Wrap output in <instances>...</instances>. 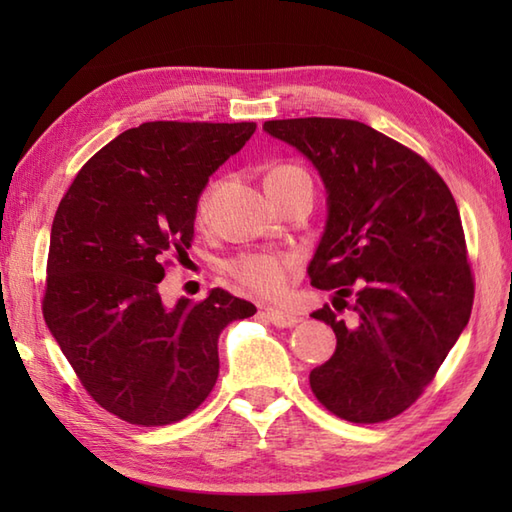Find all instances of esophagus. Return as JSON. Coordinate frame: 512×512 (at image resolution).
<instances>
[{
  "label": "esophagus",
  "mask_w": 512,
  "mask_h": 512,
  "mask_svg": "<svg viewBox=\"0 0 512 512\" xmlns=\"http://www.w3.org/2000/svg\"><path fill=\"white\" fill-rule=\"evenodd\" d=\"M266 317L270 319V323L277 325V328H295L299 323V317L292 312H284V310H275V308H268L266 310Z\"/></svg>",
  "instance_id": "1"
}]
</instances>
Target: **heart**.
<instances>
[{
	"instance_id": "obj_1",
	"label": "heart",
	"mask_w": 512,
	"mask_h": 512,
	"mask_svg": "<svg viewBox=\"0 0 512 512\" xmlns=\"http://www.w3.org/2000/svg\"><path fill=\"white\" fill-rule=\"evenodd\" d=\"M264 182H266V191L275 202L301 187H312L308 171L299 165H292V162H279V165L270 167ZM213 193H215V184H211V187L202 193L200 204H198L200 215L209 211ZM295 270H297L295 257L270 255V253H246L231 259V264H228V273H231V277L239 286L264 299L284 297L290 286V279L295 275Z\"/></svg>"
}]
</instances>
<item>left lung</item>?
<instances>
[{
    "label": "left lung",
    "instance_id": "obj_1",
    "mask_svg": "<svg viewBox=\"0 0 512 512\" xmlns=\"http://www.w3.org/2000/svg\"><path fill=\"white\" fill-rule=\"evenodd\" d=\"M264 129L310 158L328 189L308 275L334 299L310 317L334 330L336 352L310 372L312 394L343 420L396 418L436 378L471 317L458 204L427 160L365 123L312 116Z\"/></svg>",
    "mask_w": 512,
    "mask_h": 512
}]
</instances>
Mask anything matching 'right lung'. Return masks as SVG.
Returning <instances> with one entry per match:
<instances>
[{"label": "right lung", "instance_id": "obj_1", "mask_svg": "<svg viewBox=\"0 0 512 512\" xmlns=\"http://www.w3.org/2000/svg\"><path fill=\"white\" fill-rule=\"evenodd\" d=\"M255 123L154 121L76 173L54 213L43 319L85 391L114 416L162 427L198 409L220 374L217 339L257 308L213 288L165 308L169 257H187L198 198Z\"/></svg>", "mask_w": 512, "mask_h": 512}]
</instances>
